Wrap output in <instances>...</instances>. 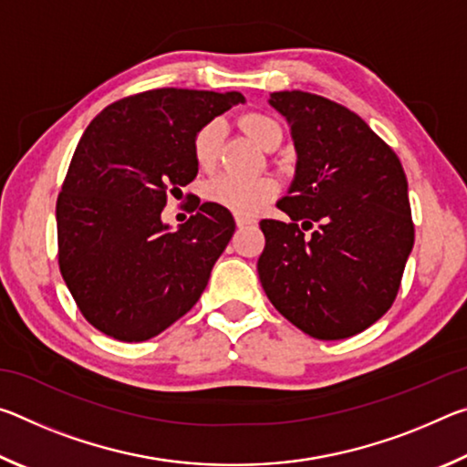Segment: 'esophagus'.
Instances as JSON below:
<instances>
[{
    "label": "esophagus",
    "mask_w": 467,
    "mask_h": 467,
    "mask_svg": "<svg viewBox=\"0 0 467 467\" xmlns=\"http://www.w3.org/2000/svg\"><path fill=\"white\" fill-rule=\"evenodd\" d=\"M234 223H236V226H239V228H244V226H251V224H255V220H253V218H247V216H241V214H236V216H234Z\"/></svg>",
    "instance_id": "esophagus-1"
}]
</instances>
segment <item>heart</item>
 <instances>
[{
  "label": "heart",
  "instance_id": "1",
  "mask_svg": "<svg viewBox=\"0 0 467 467\" xmlns=\"http://www.w3.org/2000/svg\"><path fill=\"white\" fill-rule=\"evenodd\" d=\"M243 130L257 141L259 146H267L274 140H282V128L280 123L267 117L264 113H249L241 119ZM223 123L218 119L203 123L200 130L195 131L192 150L197 167L203 171L214 169L220 156V144H223ZM275 183L270 177H239L224 172L218 175L205 185L203 193L210 202H214L223 208H228L243 216H253L264 205L274 200L275 195Z\"/></svg>",
  "mask_w": 467,
  "mask_h": 467
}]
</instances>
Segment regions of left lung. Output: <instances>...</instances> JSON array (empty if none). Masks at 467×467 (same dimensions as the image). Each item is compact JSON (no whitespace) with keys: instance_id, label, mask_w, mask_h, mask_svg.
<instances>
[{"instance_id":"left-lung-1","label":"left lung","mask_w":467,"mask_h":467,"mask_svg":"<svg viewBox=\"0 0 467 467\" xmlns=\"http://www.w3.org/2000/svg\"><path fill=\"white\" fill-rule=\"evenodd\" d=\"M296 150L290 223L262 220L257 272L267 298L317 339L360 334L389 311L414 247L400 158L357 113L319 94L272 92ZM318 224L305 237L304 231Z\"/></svg>"}]
</instances>
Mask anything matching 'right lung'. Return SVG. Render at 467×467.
<instances>
[{
    "mask_svg": "<svg viewBox=\"0 0 467 467\" xmlns=\"http://www.w3.org/2000/svg\"><path fill=\"white\" fill-rule=\"evenodd\" d=\"M243 100L156 88L113 102L86 128L57 197L59 270L102 334L144 342L200 300L234 218L205 202L171 231L161 214L197 175L195 131Z\"/></svg>",
    "mask_w": 467,
    "mask_h": 467,
    "instance_id": "add662e5",
    "label": "right lung"
}]
</instances>
